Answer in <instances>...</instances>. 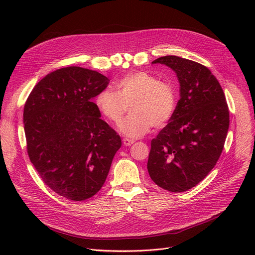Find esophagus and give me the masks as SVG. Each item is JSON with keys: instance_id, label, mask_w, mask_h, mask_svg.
Instances as JSON below:
<instances>
[{"instance_id": "1", "label": "esophagus", "mask_w": 255, "mask_h": 255, "mask_svg": "<svg viewBox=\"0 0 255 255\" xmlns=\"http://www.w3.org/2000/svg\"><path fill=\"white\" fill-rule=\"evenodd\" d=\"M123 143H124V145L128 146V145H131L132 143H134V140L129 139V138H123Z\"/></svg>"}]
</instances>
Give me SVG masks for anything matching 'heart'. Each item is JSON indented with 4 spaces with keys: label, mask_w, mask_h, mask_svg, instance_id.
<instances>
[{
    "label": "heart",
    "mask_w": 255,
    "mask_h": 255,
    "mask_svg": "<svg viewBox=\"0 0 255 255\" xmlns=\"http://www.w3.org/2000/svg\"><path fill=\"white\" fill-rule=\"evenodd\" d=\"M98 112L111 123H119L130 105L131 114L119 129L129 137H139L151 127H163L176 110V91L170 84L145 71L132 72L116 83V92L100 91L95 97Z\"/></svg>",
    "instance_id": "b5f03b06"
}]
</instances>
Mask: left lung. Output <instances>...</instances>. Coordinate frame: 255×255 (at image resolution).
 Segmentation results:
<instances>
[{
    "instance_id": "1",
    "label": "left lung",
    "mask_w": 255,
    "mask_h": 255,
    "mask_svg": "<svg viewBox=\"0 0 255 255\" xmlns=\"http://www.w3.org/2000/svg\"><path fill=\"white\" fill-rule=\"evenodd\" d=\"M176 72L180 100L169 123L151 141L148 171L170 192L191 189L216 165L222 153L230 112L223 90L206 66L177 56L158 58Z\"/></svg>"
}]
</instances>
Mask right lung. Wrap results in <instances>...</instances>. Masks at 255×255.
<instances>
[{"instance_id": "1", "label": "right lung", "mask_w": 255, "mask_h": 255, "mask_svg": "<svg viewBox=\"0 0 255 255\" xmlns=\"http://www.w3.org/2000/svg\"><path fill=\"white\" fill-rule=\"evenodd\" d=\"M109 83L97 71L66 67L40 80L24 104L31 162L52 191L74 202L101 189L122 145L93 102Z\"/></svg>"}]
</instances>
